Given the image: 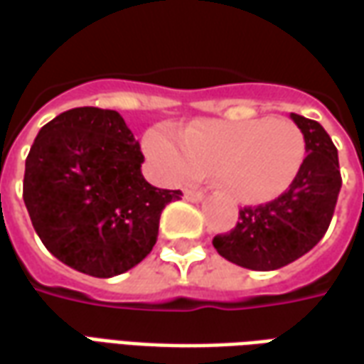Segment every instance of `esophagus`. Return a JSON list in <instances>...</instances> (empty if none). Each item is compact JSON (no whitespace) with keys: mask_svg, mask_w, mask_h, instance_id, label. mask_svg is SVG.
Segmentation results:
<instances>
[{"mask_svg":"<svg viewBox=\"0 0 364 364\" xmlns=\"http://www.w3.org/2000/svg\"><path fill=\"white\" fill-rule=\"evenodd\" d=\"M183 197L187 198V200H193V203H200L203 198H205V195L200 193V191H191V189H185V193H183Z\"/></svg>","mask_w":364,"mask_h":364,"instance_id":"34e87169","label":"esophagus"}]
</instances>
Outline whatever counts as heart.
<instances>
[{
	"instance_id": "b5f03b06",
	"label": "heart",
	"mask_w": 364,
	"mask_h": 364,
	"mask_svg": "<svg viewBox=\"0 0 364 364\" xmlns=\"http://www.w3.org/2000/svg\"><path fill=\"white\" fill-rule=\"evenodd\" d=\"M142 151L166 183H183L216 169L220 187L245 205H263L287 193L302 171L306 140L287 119L197 120L177 140L150 128Z\"/></svg>"
}]
</instances>
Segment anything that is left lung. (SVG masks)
I'll return each mask as SVG.
<instances>
[{
  "label": "left lung",
  "instance_id": "left-lung-1",
  "mask_svg": "<svg viewBox=\"0 0 364 364\" xmlns=\"http://www.w3.org/2000/svg\"><path fill=\"white\" fill-rule=\"evenodd\" d=\"M306 140L302 171L267 205L240 210L230 234L213 240L224 259L252 271H274L312 250L328 232L341 189L337 148L320 122L290 112Z\"/></svg>",
  "mask_w": 364,
  "mask_h": 364
}]
</instances>
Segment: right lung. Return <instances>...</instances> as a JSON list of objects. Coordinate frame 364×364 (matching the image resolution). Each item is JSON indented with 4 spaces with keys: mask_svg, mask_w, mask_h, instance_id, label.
Instances as JSON below:
<instances>
[{
    "mask_svg": "<svg viewBox=\"0 0 364 364\" xmlns=\"http://www.w3.org/2000/svg\"><path fill=\"white\" fill-rule=\"evenodd\" d=\"M144 156L117 111L77 107L38 130L23 200L46 250L80 273L109 279L156 245L161 210L181 191L144 179Z\"/></svg>",
    "mask_w": 364,
    "mask_h": 364,
    "instance_id": "add662e5",
    "label": "right lung"
}]
</instances>
